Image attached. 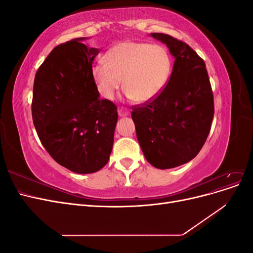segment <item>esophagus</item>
Here are the masks:
<instances>
[{"label": "esophagus", "mask_w": 253, "mask_h": 253, "mask_svg": "<svg viewBox=\"0 0 253 253\" xmlns=\"http://www.w3.org/2000/svg\"><path fill=\"white\" fill-rule=\"evenodd\" d=\"M118 114H119L120 117H125V116H127L129 112L125 108H118Z\"/></svg>", "instance_id": "obj_1"}]
</instances>
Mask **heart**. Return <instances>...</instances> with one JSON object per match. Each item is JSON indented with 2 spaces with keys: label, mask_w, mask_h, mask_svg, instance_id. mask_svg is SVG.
Here are the masks:
<instances>
[{
  "label": "heart",
  "mask_w": 253,
  "mask_h": 253,
  "mask_svg": "<svg viewBox=\"0 0 253 253\" xmlns=\"http://www.w3.org/2000/svg\"><path fill=\"white\" fill-rule=\"evenodd\" d=\"M93 66L99 93L113 99L121 85L127 98L137 102L154 99L164 89L171 73V59L162 44L126 41L113 46Z\"/></svg>",
  "instance_id": "1"
}]
</instances>
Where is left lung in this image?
I'll return each mask as SVG.
<instances>
[{
    "mask_svg": "<svg viewBox=\"0 0 253 253\" xmlns=\"http://www.w3.org/2000/svg\"><path fill=\"white\" fill-rule=\"evenodd\" d=\"M175 58L166 87L151 101L133 106L137 139L145 159L157 169L192 160L205 144L214 115L211 84L204 60L189 45L160 33Z\"/></svg>",
    "mask_w": 253,
    "mask_h": 253,
    "instance_id": "left-lung-1",
    "label": "left lung"
}]
</instances>
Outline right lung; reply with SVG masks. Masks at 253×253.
<instances>
[{"label": "right lung", "instance_id": "right-lung-1", "mask_svg": "<svg viewBox=\"0 0 253 253\" xmlns=\"http://www.w3.org/2000/svg\"><path fill=\"white\" fill-rule=\"evenodd\" d=\"M77 38L58 45L37 71L32 114L43 147L56 162L79 174L108 164L117 106L100 99L93 78L98 48Z\"/></svg>", "mask_w": 253, "mask_h": 253}]
</instances>
